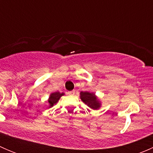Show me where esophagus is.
Here are the masks:
<instances>
[{
	"mask_svg": "<svg viewBox=\"0 0 153 153\" xmlns=\"http://www.w3.org/2000/svg\"><path fill=\"white\" fill-rule=\"evenodd\" d=\"M68 94L71 95H74V94H75V91H69V92H68Z\"/></svg>",
	"mask_w": 153,
	"mask_h": 153,
	"instance_id": "esophagus-1",
	"label": "esophagus"
}]
</instances>
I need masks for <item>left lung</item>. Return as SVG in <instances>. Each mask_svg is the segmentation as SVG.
<instances>
[{
    "label": "left lung",
    "instance_id": "obj_1",
    "mask_svg": "<svg viewBox=\"0 0 153 153\" xmlns=\"http://www.w3.org/2000/svg\"><path fill=\"white\" fill-rule=\"evenodd\" d=\"M80 95L83 102L91 109H99L101 106L99 101L94 93H90L89 92H81Z\"/></svg>",
    "mask_w": 153,
    "mask_h": 153
}]
</instances>
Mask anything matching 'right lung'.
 Segmentation results:
<instances>
[{
  "label": "right lung",
  "mask_w": 153,
  "mask_h": 153,
  "mask_svg": "<svg viewBox=\"0 0 153 153\" xmlns=\"http://www.w3.org/2000/svg\"><path fill=\"white\" fill-rule=\"evenodd\" d=\"M64 95V93H61V92H55L51 94L50 96H49V100H48V102H49V107H51V106H53L54 104H56V103L59 101L60 98Z\"/></svg>",
  "instance_id": "right-lung-1"
}]
</instances>
